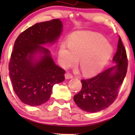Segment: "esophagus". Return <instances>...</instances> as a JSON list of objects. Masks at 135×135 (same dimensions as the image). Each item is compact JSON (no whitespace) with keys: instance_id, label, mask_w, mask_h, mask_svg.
<instances>
[{"instance_id":"esophagus-1","label":"esophagus","mask_w":135,"mask_h":135,"mask_svg":"<svg viewBox=\"0 0 135 135\" xmlns=\"http://www.w3.org/2000/svg\"><path fill=\"white\" fill-rule=\"evenodd\" d=\"M65 78L66 79H70L73 78V75L69 73H67L65 74Z\"/></svg>"}]
</instances>
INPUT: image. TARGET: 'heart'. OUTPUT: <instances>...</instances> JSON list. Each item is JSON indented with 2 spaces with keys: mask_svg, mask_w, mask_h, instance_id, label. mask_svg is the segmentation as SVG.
<instances>
[{
  "mask_svg": "<svg viewBox=\"0 0 135 135\" xmlns=\"http://www.w3.org/2000/svg\"><path fill=\"white\" fill-rule=\"evenodd\" d=\"M113 53V47L107 38L99 33L78 31L70 37L69 42L60 46L59 60L64 67L79 64L85 75L95 74L106 66Z\"/></svg>",
  "mask_w": 135,
  "mask_h": 135,
  "instance_id": "1",
  "label": "heart"
}]
</instances>
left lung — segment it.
<instances>
[{"label": "left lung", "mask_w": 135, "mask_h": 135, "mask_svg": "<svg viewBox=\"0 0 135 135\" xmlns=\"http://www.w3.org/2000/svg\"><path fill=\"white\" fill-rule=\"evenodd\" d=\"M112 61L117 64L91 79L81 80L82 89L74 97L81 109L91 113L100 111L108 108L117 97L128 67L126 50L120 37Z\"/></svg>", "instance_id": "left-lung-1"}]
</instances>
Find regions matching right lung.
<instances>
[{
	"label": "right lung",
	"mask_w": 135,
	"mask_h": 135,
	"mask_svg": "<svg viewBox=\"0 0 135 135\" xmlns=\"http://www.w3.org/2000/svg\"><path fill=\"white\" fill-rule=\"evenodd\" d=\"M62 32L61 21L54 19L29 27L15 42L9 75L15 93L25 104L34 106L45 103L53 85L64 80L65 71L42 46L55 43Z\"/></svg>",
	"instance_id": "right-lung-1"
}]
</instances>
